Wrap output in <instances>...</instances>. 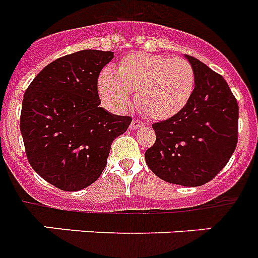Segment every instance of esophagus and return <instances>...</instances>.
<instances>
[{"mask_svg": "<svg viewBox=\"0 0 258 258\" xmlns=\"http://www.w3.org/2000/svg\"><path fill=\"white\" fill-rule=\"evenodd\" d=\"M142 127H144V123L140 122V120H136V119H134L133 122H131V124H130V128L131 130H139L142 128Z\"/></svg>", "mask_w": 258, "mask_h": 258, "instance_id": "esophagus-1", "label": "esophagus"}]
</instances>
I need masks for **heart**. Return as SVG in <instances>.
Listing matches in <instances>:
<instances>
[{
  "label": "heart",
  "mask_w": 258,
  "mask_h": 258,
  "mask_svg": "<svg viewBox=\"0 0 258 258\" xmlns=\"http://www.w3.org/2000/svg\"><path fill=\"white\" fill-rule=\"evenodd\" d=\"M195 90V71L181 58L156 54H130L116 71L104 69L98 78V93L107 107H128L130 94L136 93V104L156 120L177 115L188 104Z\"/></svg>",
  "instance_id": "heart-1"
}]
</instances>
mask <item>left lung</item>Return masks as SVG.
Returning a JSON list of instances; mask_svg holds the SVG:
<instances>
[{"label": "left lung", "instance_id": "left-lung-1", "mask_svg": "<svg viewBox=\"0 0 258 258\" xmlns=\"http://www.w3.org/2000/svg\"><path fill=\"white\" fill-rule=\"evenodd\" d=\"M195 90L172 118L155 123L156 142L144 154L158 177L184 187L208 183L225 167L237 144L238 106L225 79L190 55Z\"/></svg>", "mask_w": 258, "mask_h": 258}]
</instances>
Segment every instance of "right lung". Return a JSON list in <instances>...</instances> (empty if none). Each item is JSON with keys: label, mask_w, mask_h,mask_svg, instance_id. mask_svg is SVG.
Returning a JSON list of instances; mask_svg holds the SVG:
<instances>
[{"label": "right lung", "mask_w": 258, "mask_h": 258, "mask_svg": "<svg viewBox=\"0 0 258 258\" xmlns=\"http://www.w3.org/2000/svg\"><path fill=\"white\" fill-rule=\"evenodd\" d=\"M112 58V51L100 50L58 58L24 95L20 127L27 160L62 190H81L98 180L111 144L133 120L99 107L98 77Z\"/></svg>", "instance_id": "obj_1"}]
</instances>
